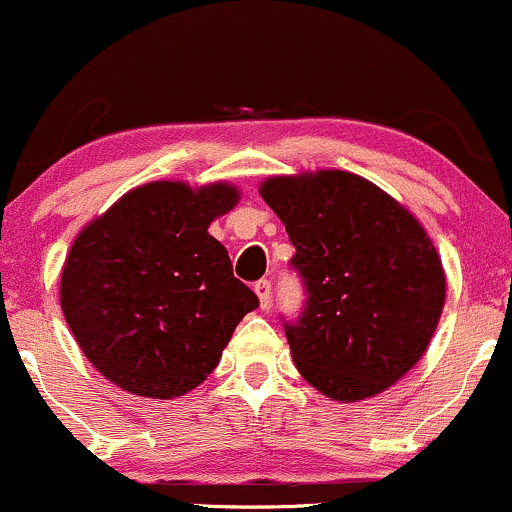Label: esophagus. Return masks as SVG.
Returning <instances> with one entry per match:
<instances>
[{
    "label": "esophagus",
    "instance_id": "34e87169",
    "mask_svg": "<svg viewBox=\"0 0 512 512\" xmlns=\"http://www.w3.org/2000/svg\"><path fill=\"white\" fill-rule=\"evenodd\" d=\"M254 293L258 295L261 307H268V302H271V283H268V280H258L254 285Z\"/></svg>",
    "mask_w": 512,
    "mask_h": 512
}]
</instances>
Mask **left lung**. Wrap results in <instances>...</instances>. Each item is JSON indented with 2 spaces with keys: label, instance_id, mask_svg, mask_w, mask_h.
Instances as JSON below:
<instances>
[{
  "label": "left lung",
  "instance_id": "obj_1",
  "mask_svg": "<svg viewBox=\"0 0 512 512\" xmlns=\"http://www.w3.org/2000/svg\"><path fill=\"white\" fill-rule=\"evenodd\" d=\"M261 197L285 224L307 307L285 324L295 368L339 403L393 386L442 317L447 278L408 207L349 170L271 175Z\"/></svg>",
  "mask_w": 512,
  "mask_h": 512
}]
</instances>
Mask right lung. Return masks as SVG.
I'll return each instance as SVG.
<instances>
[{"label":"right lung","mask_w":512,"mask_h":512,"mask_svg":"<svg viewBox=\"0 0 512 512\" xmlns=\"http://www.w3.org/2000/svg\"><path fill=\"white\" fill-rule=\"evenodd\" d=\"M239 197L222 180L197 188L156 180L75 236L60 307L82 354L114 386L156 400L185 395L217 368L236 324L258 307L207 232Z\"/></svg>","instance_id":"add662e5"}]
</instances>
